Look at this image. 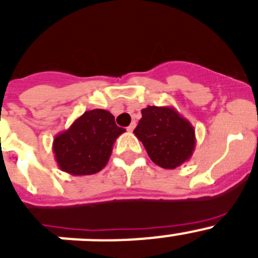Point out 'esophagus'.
<instances>
[{"instance_id":"obj_1","label":"esophagus","mask_w":258,"mask_h":258,"mask_svg":"<svg viewBox=\"0 0 258 258\" xmlns=\"http://www.w3.org/2000/svg\"><path fill=\"white\" fill-rule=\"evenodd\" d=\"M134 129H136V121H133L129 126H127V132H133Z\"/></svg>"}]
</instances>
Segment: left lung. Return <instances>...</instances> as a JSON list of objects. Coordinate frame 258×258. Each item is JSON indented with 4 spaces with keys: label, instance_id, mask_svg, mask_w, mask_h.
I'll return each mask as SVG.
<instances>
[{
    "label": "left lung",
    "instance_id": "1",
    "mask_svg": "<svg viewBox=\"0 0 258 258\" xmlns=\"http://www.w3.org/2000/svg\"><path fill=\"white\" fill-rule=\"evenodd\" d=\"M134 134L150 159L164 169H175L190 160L197 145L191 122L170 106L143 108Z\"/></svg>",
    "mask_w": 258,
    "mask_h": 258
}]
</instances>
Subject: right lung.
Segmentation results:
<instances>
[{
	"instance_id": "obj_1",
	"label": "right lung",
	"mask_w": 258,
	"mask_h": 258,
	"mask_svg": "<svg viewBox=\"0 0 258 258\" xmlns=\"http://www.w3.org/2000/svg\"><path fill=\"white\" fill-rule=\"evenodd\" d=\"M124 132L106 109L86 111L52 141V152L59 169L71 175L101 172L112 154L113 143Z\"/></svg>"
}]
</instances>
